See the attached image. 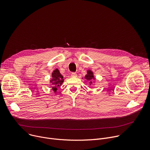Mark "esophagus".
<instances>
[{
    "mask_svg": "<svg viewBox=\"0 0 150 150\" xmlns=\"http://www.w3.org/2000/svg\"><path fill=\"white\" fill-rule=\"evenodd\" d=\"M71 76H72V77H76V76H77V74H76L75 72H72V73L71 74Z\"/></svg>",
    "mask_w": 150,
    "mask_h": 150,
    "instance_id": "obj_1",
    "label": "esophagus"
}]
</instances>
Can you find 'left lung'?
Listing matches in <instances>:
<instances>
[{"mask_svg":"<svg viewBox=\"0 0 150 150\" xmlns=\"http://www.w3.org/2000/svg\"><path fill=\"white\" fill-rule=\"evenodd\" d=\"M84 78L89 82L90 85L92 83L91 80L92 79H95V78H94V75H93V72L90 70L87 71V74L85 76Z\"/></svg>","mask_w":150,"mask_h":150,"instance_id":"1","label":"left lung"}]
</instances>
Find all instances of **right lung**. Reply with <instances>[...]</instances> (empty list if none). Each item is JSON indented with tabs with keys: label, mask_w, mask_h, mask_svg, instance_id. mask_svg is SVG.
Instances as JSON below:
<instances>
[{
	"label": "right lung",
	"mask_w": 150,
	"mask_h": 150,
	"mask_svg": "<svg viewBox=\"0 0 150 150\" xmlns=\"http://www.w3.org/2000/svg\"><path fill=\"white\" fill-rule=\"evenodd\" d=\"M52 79L50 80V82L52 83V90L54 92H56L57 88L60 87L64 81L63 76L59 72L57 69H56L52 73Z\"/></svg>",
	"instance_id": "right-lung-1"
}]
</instances>
